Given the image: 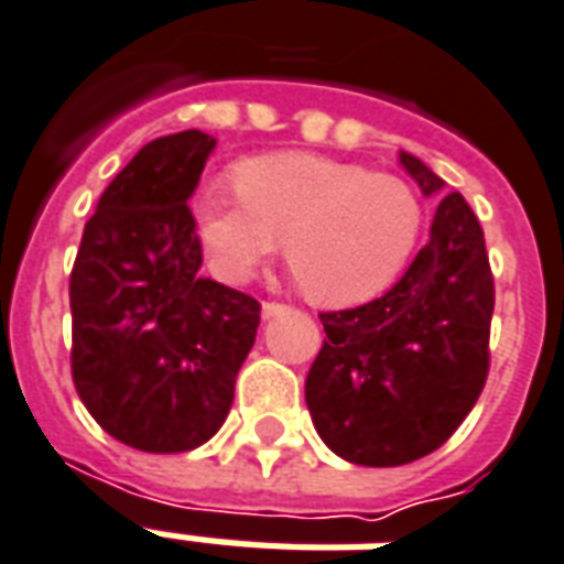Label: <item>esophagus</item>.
Segmentation results:
<instances>
[{"label":"esophagus","instance_id":"obj_1","mask_svg":"<svg viewBox=\"0 0 564 564\" xmlns=\"http://www.w3.org/2000/svg\"><path fill=\"white\" fill-rule=\"evenodd\" d=\"M286 311V304H278V301H263V316L265 319H272V316H281Z\"/></svg>","mask_w":564,"mask_h":564}]
</instances>
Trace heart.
Segmentation results:
<instances>
[{"instance_id": "obj_1", "label": "heart", "mask_w": 564, "mask_h": 564, "mask_svg": "<svg viewBox=\"0 0 564 564\" xmlns=\"http://www.w3.org/2000/svg\"><path fill=\"white\" fill-rule=\"evenodd\" d=\"M195 225L221 281H251L286 242L304 292L346 307L397 281L420 239L423 206L393 174L316 153H274L239 165L236 188H200Z\"/></svg>"}]
</instances>
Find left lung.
I'll return each instance as SVG.
<instances>
[{
    "label": "left lung",
    "instance_id": "8db88e82",
    "mask_svg": "<svg viewBox=\"0 0 564 564\" xmlns=\"http://www.w3.org/2000/svg\"><path fill=\"white\" fill-rule=\"evenodd\" d=\"M399 162L425 197L444 180L411 153ZM494 278L482 227L458 192L441 197L432 236L381 299L322 313L325 343L304 399L330 453L399 467L435 453L470 414L488 378Z\"/></svg>",
    "mask_w": 564,
    "mask_h": 564
}]
</instances>
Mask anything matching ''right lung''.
Segmentation results:
<instances>
[{"label":"right lung","instance_id":"1","mask_svg":"<svg viewBox=\"0 0 564 564\" xmlns=\"http://www.w3.org/2000/svg\"><path fill=\"white\" fill-rule=\"evenodd\" d=\"M215 139H156L129 159L88 218L70 272L73 384L115 441L188 453L221 429L260 304L200 278L195 195Z\"/></svg>","mask_w":564,"mask_h":564}]
</instances>
